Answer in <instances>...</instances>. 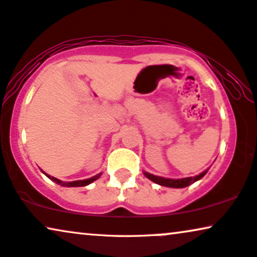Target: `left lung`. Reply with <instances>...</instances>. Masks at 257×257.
Wrapping results in <instances>:
<instances>
[{
    "instance_id": "1",
    "label": "left lung",
    "mask_w": 257,
    "mask_h": 257,
    "mask_svg": "<svg viewBox=\"0 0 257 257\" xmlns=\"http://www.w3.org/2000/svg\"><path fill=\"white\" fill-rule=\"evenodd\" d=\"M207 172H208V169L204 170V172H202L201 174H198V175H196V176L184 177V179H167V177L156 176V175H153V174L147 173V172H143V174H145V176L147 177V179L153 181L154 183L160 184V186L169 187V188H186L188 186H190L191 183L196 182V181L202 179V177L207 174Z\"/></svg>"
}]
</instances>
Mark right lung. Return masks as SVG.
Returning a JSON list of instances; mask_svg holds the SVG:
<instances>
[{"label": "right lung", "mask_w": 257, "mask_h": 257, "mask_svg": "<svg viewBox=\"0 0 257 257\" xmlns=\"http://www.w3.org/2000/svg\"><path fill=\"white\" fill-rule=\"evenodd\" d=\"M42 173L48 177V179H50L51 181H54L55 183L60 184V186H62V187H84V186H88V184H90L91 182H94V181H96L98 177L102 175V173H100V174H97V175H95V176L90 177V179H87V180H78V181H73V182H63V181L56 179V177L48 175V174H46L44 172H42Z\"/></svg>", "instance_id": "add662e5"}]
</instances>
